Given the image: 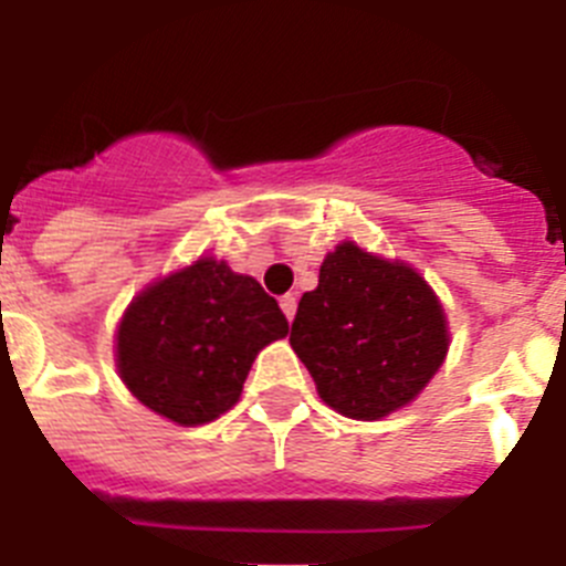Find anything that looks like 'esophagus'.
<instances>
[{"label":"esophagus","instance_id":"34e87169","mask_svg":"<svg viewBox=\"0 0 566 566\" xmlns=\"http://www.w3.org/2000/svg\"><path fill=\"white\" fill-rule=\"evenodd\" d=\"M280 308H283V314H286L289 319H294V314H297V297H294V294H283V297H280Z\"/></svg>","mask_w":566,"mask_h":566}]
</instances>
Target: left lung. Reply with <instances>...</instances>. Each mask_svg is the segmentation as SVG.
Returning a JSON list of instances; mask_svg holds the SVG:
<instances>
[{
    "label": "left lung",
    "instance_id": "8db88e82",
    "mask_svg": "<svg viewBox=\"0 0 566 566\" xmlns=\"http://www.w3.org/2000/svg\"><path fill=\"white\" fill-rule=\"evenodd\" d=\"M289 343L328 408L374 422L422 394L448 357L451 332L411 263L343 240L323 260L317 289L300 297Z\"/></svg>",
    "mask_w": 566,
    "mask_h": 566
}]
</instances>
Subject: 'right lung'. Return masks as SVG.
<instances>
[{
	"instance_id": "obj_1",
	"label": "right lung",
	"mask_w": 566,
	"mask_h": 566,
	"mask_svg": "<svg viewBox=\"0 0 566 566\" xmlns=\"http://www.w3.org/2000/svg\"><path fill=\"white\" fill-rule=\"evenodd\" d=\"M286 334L258 280L203 254L135 294L115 328V368L149 411L195 428L238 402L254 357Z\"/></svg>"
}]
</instances>
